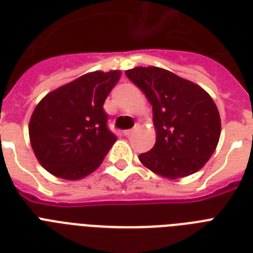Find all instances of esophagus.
<instances>
[{"instance_id":"1","label":"esophagus","mask_w":253,"mask_h":253,"mask_svg":"<svg viewBox=\"0 0 253 253\" xmlns=\"http://www.w3.org/2000/svg\"><path fill=\"white\" fill-rule=\"evenodd\" d=\"M135 131H136L135 128H131V130H126L125 132H123V135H125V136H131V135H134Z\"/></svg>"}]
</instances>
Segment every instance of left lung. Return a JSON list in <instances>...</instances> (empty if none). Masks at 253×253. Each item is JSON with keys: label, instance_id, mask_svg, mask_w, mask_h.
<instances>
[{"label": "left lung", "instance_id": "1", "mask_svg": "<svg viewBox=\"0 0 253 253\" xmlns=\"http://www.w3.org/2000/svg\"><path fill=\"white\" fill-rule=\"evenodd\" d=\"M152 105L156 143L139 155L143 166L169 180L196 173L214 154L220 117L208 91L159 67L126 71Z\"/></svg>", "mask_w": 253, "mask_h": 253}]
</instances>
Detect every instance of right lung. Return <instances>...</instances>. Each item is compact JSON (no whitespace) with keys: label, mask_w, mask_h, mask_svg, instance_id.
Instances as JSON below:
<instances>
[{"label":"right lung","mask_w":253,"mask_h":253,"mask_svg":"<svg viewBox=\"0 0 253 253\" xmlns=\"http://www.w3.org/2000/svg\"><path fill=\"white\" fill-rule=\"evenodd\" d=\"M121 71H95L57 87L37 105L30 143L42 167L64 180L84 178L101 166L117 140L103 102Z\"/></svg>","instance_id":"right-lung-1"}]
</instances>
